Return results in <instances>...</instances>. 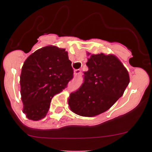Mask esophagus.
Segmentation results:
<instances>
[{
    "instance_id": "obj_1",
    "label": "esophagus",
    "mask_w": 152,
    "mask_h": 152,
    "mask_svg": "<svg viewBox=\"0 0 152 152\" xmlns=\"http://www.w3.org/2000/svg\"><path fill=\"white\" fill-rule=\"evenodd\" d=\"M81 73V70H79V69H78V70H74V76H79V74Z\"/></svg>"
}]
</instances>
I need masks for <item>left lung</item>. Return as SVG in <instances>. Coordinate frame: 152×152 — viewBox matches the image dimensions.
Listing matches in <instances>:
<instances>
[{"label":"left lung","instance_id":"obj_1","mask_svg":"<svg viewBox=\"0 0 152 152\" xmlns=\"http://www.w3.org/2000/svg\"><path fill=\"white\" fill-rule=\"evenodd\" d=\"M84 81L70 95L68 104L81 116L92 117L104 113L123 96L129 83L128 71L113 55L93 54L86 63Z\"/></svg>","mask_w":152,"mask_h":152}]
</instances>
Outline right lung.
I'll return each instance as SVG.
<instances>
[{"instance_id":"1","label":"right lung","mask_w":152,"mask_h":152,"mask_svg":"<svg viewBox=\"0 0 152 152\" xmlns=\"http://www.w3.org/2000/svg\"><path fill=\"white\" fill-rule=\"evenodd\" d=\"M73 78V69L65 49L46 46L31 54L20 75L23 112L26 117L33 121L45 118L52 98Z\"/></svg>"}]
</instances>
